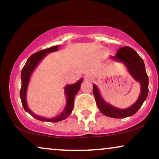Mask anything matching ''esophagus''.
I'll return each instance as SVG.
<instances>
[{"mask_svg":"<svg viewBox=\"0 0 159 159\" xmlns=\"http://www.w3.org/2000/svg\"><path fill=\"white\" fill-rule=\"evenodd\" d=\"M93 80V77L90 75H86L84 76V81H91Z\"/></svg>","mask_w":159,"mask_h":159,"instance_id":"34e87169","label":"esophagus"}]
</instances>
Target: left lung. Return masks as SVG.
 Instances as JSON below:
<instances>
[{
	"label": "left lung",
	"instance_id": "1",
	"mask_svg": "<svg viewBox=\"0 0 159 159\" xmlns=\"http://www.w3.org/2000/svg\"><path fill=\"white\" fill-rule=\"evenodd\" d=\"M111 58L115 61L123 63L127 69L131 76L139 82L140 86V93L137 101L130 107L125 109H120L113 106L107 103L102 98L98 87L96 84L93 85V95L96 99V105L99 111L106 116L112 118H125L134 115L142 106L143 102L147 99L149 91V78L146 72L145 65L143 61L134 49L130 47L125 46L120 48L115 54L111 56Z\"/></svg>",
	"mask_w": 159,
	"mask_h": 159
}]
</instances>
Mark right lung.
Returning a JSON list of instances; mask_svg holds the SVG:
<instances>
[{"instance_id":"1","label":"right lung","mask_w":159,"mask_h":159,"mask_svg":"<svg viewBox=\"0 0 159 159\" xmlns=\"http://www.w3.org/2000/svg\"><path fill=\"white\" fill-rule=\"evenodd\" d=\"M60 45H55V46L51 47L44 50L39 51L35 54H32L30 57L28 58L25 65L24 66L22 70L21 73V88L20 90V98H21V103L24 107V109L26 112L30 114L34 118L40 121L43 122H52V123H55V122H59L61 120L66 119L67 117L71 114L74 107V98L77 95L78 92L81 88V84L83 81V78H81L80 80L76 82V83L72 84L66 85L64 88V93L66 95V106L63 109V111L57 116L52 118H47L44 116H39V115L34 114L33 111L29 108L27 106V87H28L29 81H30L31 75L34 72V69L37 66L38 64L41 62L42 60L45 57L47 54L49 53L57 52L58 48Z\"/></svg>"}]
</instances>
